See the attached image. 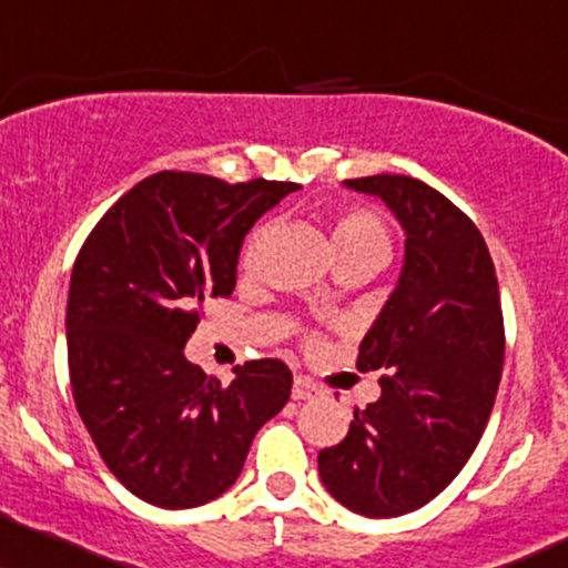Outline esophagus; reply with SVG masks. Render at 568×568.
Segmentation results:
<instances>
[{"mask_svg":"<svg viewBox=\"0 0 568 568\" xmlns=\"http://www.w3.org/2000/svg\"><path fill=\"white\" fill-rule=\"evenodd\" d=\"M323 388L317 384H312V381L302 378V375H296V381H293V399H312V396H317Z\"/></svg>","mask_w":568,"mask_h":568,"instance_id":"esophagus-1","label":"esophagus"}]
</instances>
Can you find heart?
I'll list each match as a JSON object with an SVG mask.
<instances>
[{
  "label": "heart",
  "instance_id": "1",
  "mask_svg": "<svg viewBox=\"0 0 568 568\" xmlns=\"http://www.w3.org/2000/svg\"><path fill=\"white\" fill-rule=\"evenodd\" d=\"M331 243L338 264L344 262H371L381 264L392 251V235H388L386 222L365 206H346L333 216L331 224ZM258 251V232L248 237L243 248V266L256 264ZM310 344H317V338H310Z\"/></svg>",
  "mask_w": 568,
  "mask_h": 568
}]
</instances>
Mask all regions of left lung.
I'll use <instances>...</instances> for the list:
<instances>
[{"label": "left lung", "instance_id": "1", "mask_svg": "<svg viewBox=\"0 0 568 568\" xmlns=\"http://www.w3.org/2000/svg\"><path fill=\"white\" fill-rule=\"evenodd\" d=\"M378 195L407 232L399 285L359 344V371L381 375L378 402L354 407L346 439L320 449L325 489L367 518L434 500L487 428L505 359L495 264L479 227L402 174L346 180Z\"/></svg>", "mask_w": 568, "mask_h": 568}]
</instances>
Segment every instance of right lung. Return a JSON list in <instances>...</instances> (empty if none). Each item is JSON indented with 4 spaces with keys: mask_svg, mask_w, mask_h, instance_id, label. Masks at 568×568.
Returning a JSON list of instances; mask_svg holds the SVG:
<instances>
[{
    "mask_svg": "<svg viewBox=\"0 0 568 568\" xmlns=\"http://www.w3.org/2000/svg\"><path fill=\"white\" fill-rule=\"evenodd\" d=\"M296 182L159 172L89 232L68 291V375L108 470L159 508H195L241 476L258 428L285 407L280 359L230 386L184 359L203 302L235 291L243 237Z\"/></svg>",
    "mask_w": 568,
    "mask_h": 568,
    "instance_id": "add662e5",
    "label": "right lung"
}]
</instances>
